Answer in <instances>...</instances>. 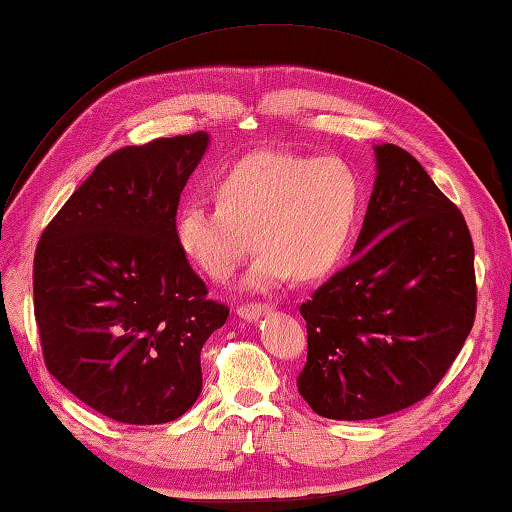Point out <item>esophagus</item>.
Listing matches in <instances>:
<instances>
[{
	"instance_id": "esophagus-1",
	"label": "esophagus",
	"mask_w": 512,
	"mask_h": 512,
	"mask_svg": "<svg viewBox=\"0 0 512 512\" xmlns=\"http://www.w3.org/2000/svg\"><path fill=\"white\" fill-rule=\"evenodd\" d=\"M266 312H270L268 303H242V306H237V314L246 321H257Z\"/></svg>"
}]
</instances>
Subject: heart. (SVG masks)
<instances>
[{
  "instance_id": "b5f03b06",
  "label": "heart",
  "mask_w": 512,
  "mask_h": 512,
  "mask_svg": "<svg viewBox=\"0 0 512 512\" xmlns=\"http://www.w3.org/2000/svg\"><path fill=\"white\" fill-rule=\"evenodd\" d=\"M358 209L361 184L345 162L255 151L217 182V206H182L173 235L180 255L211 281L233 275L253 235L246 286L266 290L292 273L299 281L328 275L350 244Z\"/></svg>"
}]
</instances>
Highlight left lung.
I'll list each match as a JSON object with an SVG mask.
<instances>
[{"instance_id": "1", "label": "left lung", "mask_w": 512, "mask_h": 512, "mask_svg": "<svg viewBox=\"0 0 512 512\" xmlns=\"http://www.w3.org/2000/svg\"><path fill=\"white\" fill-rule=\"evenodd\" d=\"M376 180L352 262L301 306L297 378L323 418L369 420L429 396L475 319L469 226L420 162L376 145Z\"/></svg>"}]
</instances>
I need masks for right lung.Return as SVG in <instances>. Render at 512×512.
Instances as JSON below:
<instances>
[{"mask_svg":"<svg viewBox=\"0 0 512 512\" xmlns=\"http://www.w3.org/2000/svg\"><path fill=\"white\" fill-rule=\"evenodd\" d=\"M209 134L158 138L101 160L43 231L32 270L48 372L103 416L162 424L202 391L200 352L228 308L173 235Z\"/></svg>","mask_w":512,"mask_h":512,"instance_id":"right-lung-1","label":"right lung"}]
</instances>
